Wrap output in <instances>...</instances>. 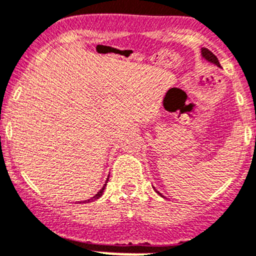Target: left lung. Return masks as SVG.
<instances>
[{
    "mask_svg": "<svg viewBox=\"0 0 256 256\" xmlns=\"http://www.w3.org/2000/svg\"><path fill=\"white\" fill-rule=\"evenodd\" d=\"M201 55H202V58H205L206 61H208V62L214 64H216V66L220 67L218 58H217L216 56H214V54H212L211 51H210L208 49H205V48H202V49H201ZM156 192H157V190H156ZM158 194H160V192H158Z\"/></svg>",
    "mask_w": 256,
    "mask_h": 256,
    "instance_id": "8db88e82",
    "label": "left lung"
}]
</instances>
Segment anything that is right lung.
Listing matches in <instances>:
<instances>
[{"mask_svg": "<svg viewBox=\"0 0 256 256\" xmlns=\"http://www.w3.org/2000/svg\"><path fill=\"white\" fill-rule=\"evenodd\" d=\"M108 179H109V178H108ZM108 179H106V184H104V186H103V188H102V189H100V190H99V192H96V195H94V196H93V198H90V200H84V202H90V201L96 200V198H100V196H102V195H103V192H104V189H106V182H108Z\"/></svg>", "mask_w": 256, "mask_h": 256, "instance_id": "obj_1", "label": "right lung"}]
</instances>
